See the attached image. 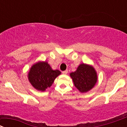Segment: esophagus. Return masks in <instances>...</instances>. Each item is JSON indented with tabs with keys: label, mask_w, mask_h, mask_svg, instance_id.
I'll use <instances>...</instances> for the list:
<instances>
[{
	"label": "esophagus",
	"mask_w": 127,
	"mask_h": 127,
	"mask_svg": "<svg viewBox=\"0 0 127 127\" xmlns=\"http://www.w3.org/2000/svg\"><path fill=\"white\" fill-rule=\"evenodd\" d=\"M67 73H68V70H65L63 71V74H64V75H66Z\"/></svg>",
	"instance_id": "1"
}]
</instances>
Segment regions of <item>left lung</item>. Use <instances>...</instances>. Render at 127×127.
Masks as SVG:
<instances>
[{
    "instance_id": "8db88e82",
    "label": "left lung",
    "mask_w": 127,
    "mask_h": 127,
    "mask_svg": "<svg viewBox=\"0 0 127 127\" xmlns=\"http://www.w3.org/2000/svg\"><path fill=\"white\" fill-rule=\"evenodd\" d=\"M74 85L81 93H86L94 88L97 82V73L94 66L82 63L75 71L70 73Z\"/></svg>"
}]
</instances>
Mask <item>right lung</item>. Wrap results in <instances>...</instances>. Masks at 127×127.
Returning a JSON list of instances; mask_svg holds the SVG:
<instances>
[{
	"label": "right lung",
	"instance_id": "add662e5",
	"mask_svg": "<svg viewBox=\"0 0 127 127\" xmlns=\"http://www.w3.org/2000/svg\"><path fill=\"white\" fill-rule=\"evenodd\" d=\"M61 74V72L58 69H52L47 61H40L32 66L28 73V78L36 90L44 92Z\"/></svg>",
	"mask_w": 127,
	"mask_h": 127
}]
</instances>
